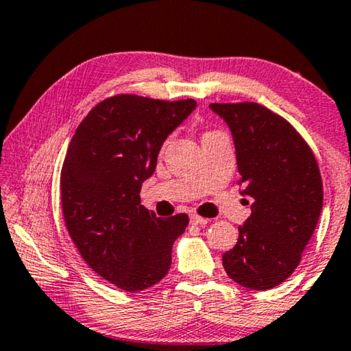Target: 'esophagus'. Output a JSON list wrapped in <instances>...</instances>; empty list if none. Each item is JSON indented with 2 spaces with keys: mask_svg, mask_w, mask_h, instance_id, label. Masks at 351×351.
<instances>
[{
  "mask_svg": "<svg viewBox=\"0 0 351 351\" xmlns=\"http://www.w3.org/2000/svg\"><path fill=\"white\" fill-rule=\"evenodd\" d=\"M191 222L195 223V226H206V223L209 222V219L198 216V214H192V216H191Z\"/></svg>",
  "mask_w": 351,
  "mask_h": 351,
  "instance_id": "1",
  "label": "esophagus"
}]
</instances>
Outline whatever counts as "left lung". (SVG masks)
<instances>
[{"mask_svg":"<svg viewBox=\"0 0 351 351\" xmlns=\"http://www.w3.org/2000/svg\"><path fill=\"white\" fill-rule=\"evenodd\" d=\"M232 130L243 195L254 198L238 243L223 254L230 279L269 290L301 261L323 208L315 156L300 132L257 102L211 104Z\"/></svg>","mask_w":351,"mask_h":351,"instance_id":"8db88e82","label":"left lung"}]
</instances>
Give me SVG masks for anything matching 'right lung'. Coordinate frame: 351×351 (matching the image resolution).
Here are the masks:
<instances>
[{"label": "right lung", "instance_id": "1", "mask_svg": "<svg viewBox=\"0 0 351 351\" xmlns=\"http://www.w3.org/2000/svg\"><path fill=\"white\" fill-rule=\"evenodd\" d=\"M195 107L193 99L117 94L99 102L71 140L60 180L67 232L86 265L118 289H149L169 273L189 217H156L140 205V191L162 143Z\"/></svg>", "mask_w": 351, "mask_h": 351}]
</instances>
